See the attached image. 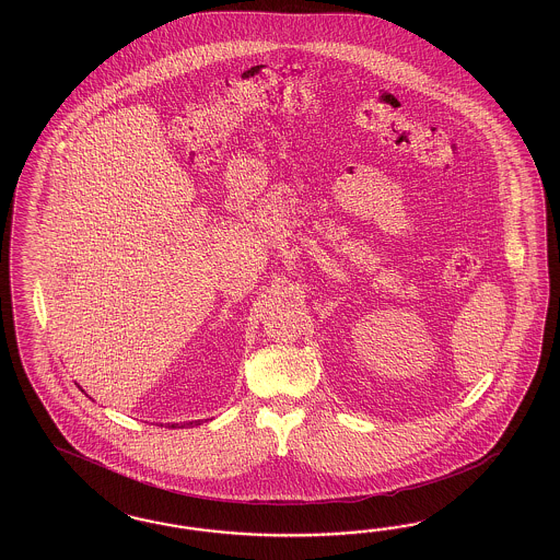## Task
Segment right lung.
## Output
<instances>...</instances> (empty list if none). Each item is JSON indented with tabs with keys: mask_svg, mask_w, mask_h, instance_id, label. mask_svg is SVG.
Instances as JSON below:
<instances>
[{
	"mask_svg": "<svg viewBox=\"0 0 560 560\" xmlns=\"http://www.w3.org/2000/svg\"><path fill=\"white\" fill-rule=\"evenodd\" d=\"M192 424H201V423H197V421H195V423H187V427H192ZM172 427H176V423L172 424ZM180 427H185V424H180Z\"/></svg>",
	"mask_w": 560,
	"mask_h": 560,
	"instance_id": "obj_1",
	"label": "right lung"
}]
</instances>
